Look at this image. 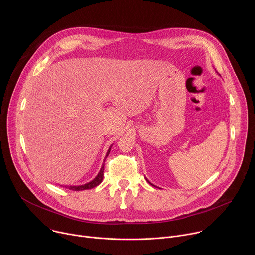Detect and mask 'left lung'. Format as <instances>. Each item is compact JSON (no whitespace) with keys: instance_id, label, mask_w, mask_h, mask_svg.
Instances as JSON below:
<instances>
[{"instance_id":"8db88e82","label":"left lung","mask_w":255,"mask_h":255,"mask_svg":"<svg viewBox=\"0 0 255 255\" xmlns=\"http://www.w3.org/2000/svg\"><path fill=\"white\" fill-rule=\"evenodd\" d=\"M147 181H148V180H147ZM148 183H149V181H148ZM149 184H150V183H149ZM151 185H152V184H151Z\"/></svg>"}]
</instances>
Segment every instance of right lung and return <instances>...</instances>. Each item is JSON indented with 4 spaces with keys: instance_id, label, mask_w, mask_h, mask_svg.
<instances>
[{
    "instance_id": "right-lung-1",
    "label": "right lung",
    "mask_w": 255,
    "mask_h": 255,
    "mask_svg": "<svg viewBox=\"0 0 255 255\" xmlns=\"http://www.w3.org/2000/svg\"><path fill=\"white\" fill-rule=\"evenodd\" d=\"M111 147H112V145H111L110 147H109V149H108V151L106 153V156H105V159H104V163H105V160H106L107 156L109 155V153H110V151H111ZM104 163H103L99 173L97 174V176L93 180H91L90 183L82 185V186H69V187H65V188H67V189H69L71 191H84V190H90V189H93V188L99 186L102 183L103 177H104Z\"/></svg>"
}]
</instances>
